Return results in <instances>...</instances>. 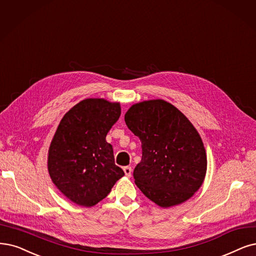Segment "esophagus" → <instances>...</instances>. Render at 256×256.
Here are the masks:
<instances>
[{"instance_id": "1", "label": "esophagus", "mask_w": 256, "mask_h": 256, "mask_svg": "<svg viewBox=\"0 0 256 256\" xmlns=\"http://www.w3.org/2000/svg\"><path fill=\"white\" fill-rule=\"evenodd\" d=\"M123 171H124L126 176H128V177L132 176V168L130 166H124L123 168Z\"/></svg>"}]
</instances>
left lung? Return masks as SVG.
<instances>
[{"mask_svg": "<svg viewBox=\"0 0 256 256\" xmlns=\"http://www.w3.org/2000/svg\"><path fill=\"white\" fill-rule=\"evenodd\" d=\"M124 120L142 146L133 174L140 191L162 208L190 200L204 184L208 164L202 137L191 121L162 99L133 104Z\"/></svg>", "mask_w": 256, "mask_h": 256, "instance_id": "left-lung-1", "label": "left lung"}]
</instances>
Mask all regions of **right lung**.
<instances>
[{"label":"right lung","instance_id":"add662e5","mask_svg":"<svg viewBox=\"0 0 256 256\" xmlns=\"http://www.w3.org/2000/svg\"><path fill=\"white\" fill-rule=\"evenodd\" d=\"M120 115L119 102L88 98L66 112L56 128L47 168L54 184L74 204L88 208L97 204L124 175L106 142Z\"/></svg>","mask_w":256,"mask_h":256}]
</instances>
